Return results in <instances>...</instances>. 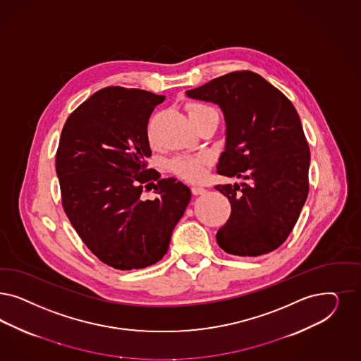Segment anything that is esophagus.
Returning a JSON list of instances; mask_svg holds the SVG:
<instances>
[{
	"label": "esophagus",
	"mask_w": 361,
	"mask_h": 361,
	"mask_svg": "<svg viewBox=\"0 0 361 361\" xmlns=\"http://www.w3.org/2000/svg\"><path fill=\"white\" fill-rule=\"evenodd\" d=\"M191 191L194 195H202L206 192V188L202 186H192L191 187Z\"/></svg>",
	"instance_id": "1"
}]
</instances>
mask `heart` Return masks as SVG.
I'll list each match as a JSON object with an SVG mask.
<instances>
[{
  "instance_id": "1",
  "label": "heart",
  "mask_w": 361,
  "mask_h": 361,
  "mask_svg": "<svg viewBox=\"0 0 361 361\" xmlns=\"http://www.w3.org/2000/svg\"><path fill=\"white\" fill-rule=\"evenodd\" d=\"M186 111L194 125L209 118L218 119L216 111L211 106L202 102H188L186 105ZM209 163L211 157L207 152L178 155L174 159H171L170 170L182 179L195 182L204 176Z\"/></svg>"
}]
</instances>
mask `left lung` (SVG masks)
<instances>
[{"label": "left lung", "instance_id": "1", "mask_svg": "<svg viewBox=\"0 0 361 361\" xmlns=\"http://www.w3.org/2000/svg\"><path fill=\"white\" fill-rule=\"evenodd\" d=\"M187 95L221 106L227 138L218 174L245 179L215 186L231 203L218 245L236 256L276 250L293 230L310 190L311 154L296 109L250 70L218 77Z\"/></svg>", "mask_w": 361, "mask_h": 361}]
</instances>
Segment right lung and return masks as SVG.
I'll list each match as a JSON object with an SVG mask.
<instances>
[{
	"label": "right lung",
	"instance_id": "1",
	"mask_svg": "<svg viewBox=\"0 0 361 361\" xmlns=\"http://www.w3.org/2000/svg\"><path fill=\"white\" fill-rule=\"evenodd\" d=\"M163 101L164 95L109 86L70 114L59 138L63 211L94 255L121 271L162 259L191 199L186 185L147 169V125ZM145 188H154L157 198L143 199Z\"/></svg>",
	"mask_w": 361,
	"mask_h": 361
}]
</instances>
